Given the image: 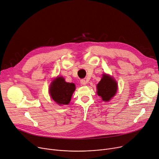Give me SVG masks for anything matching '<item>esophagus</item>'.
Wrapping results in <instances>:
<instances>
[{
	"mask_svg": "<svg viewBox=\"0 0 159 159\" xmlns=\"http://www.w3.org/2000/svg\"><path fill=\"white\" fill-rule=\"evenodd\" d=\"M80 84L82 85H86V81L85 79H81L80 80Z\"/></svg>",
	"mask_w": 159,
	"mask_h": 159,
	"instance_id": "34e87169",
	"label": "esophagus"
}]
</instances>
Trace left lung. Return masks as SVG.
I'll return each mask as SVG.
<instances>
[{
  "label": "left lung",
  "instance_id": "1",
  "mask_svg": "<svg viewBox=\"0 0 159 159\" xmlns=\"http://www.w3.org/2000/svg\"><path fill=\"white\" fill-rule=\"evenodd\" d=\"M97 88L98 95L101 96L104 101H109L117 91V84L113 78L105 74Z\"/></svg>",
  "mask_w": 159,
  "mask_h": 159
}]
</instances>
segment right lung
<instances>
[{"label": "right lung", "mask_w": 159, "mask_h": 159, "mask_svg": "<svg viewBox=\"0 0 159 159\" xmlns=\"http://www.w3.org/2000/svg\"><path fill=\"white\" fill-rule=\"evenodd\" d=\"M75 86L73 83L66 82L64 79L58 77L54 80L49 88L52 98L59 105H67L71 101Z\"/></svg>", "instance_id": "right-lung-1"}]
</instances>
